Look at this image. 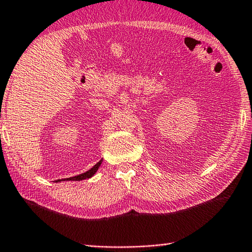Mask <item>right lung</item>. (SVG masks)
Here are the masks:
<instances>
[{"label": "right lung", "mask_w": 252, "mask_h": 252, "mask_svg": "<svg viewBox=\"0 0 252 252\" xmlns=\"http://www.w3.org/2000/svg\"><path fill=\"white\" fill-rule=\"evenodd\" d=\"M101 163H102V160H100L99 162H97V163L94 165V167L91 168L90 170H88L87 172L81 173V174H79V176H74V177H71V178L59 179V180H55L54 182H61V181H81V180H85V179H90V178H92L93 176H94L97 170H99Z\"/></svg>", "instance_id": "obj_1"}]
</instances>
